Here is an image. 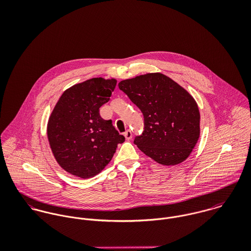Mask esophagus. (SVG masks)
<instances>
[{"label": "esophagus", "mask_w": 251, "mask_h": 251, "mask_svg": "<svg viewBox=\"0 0 251 251\" xmlns=\"http://www.w3.org/2000/svg\"><path fill=\"white\" fill-rule=\"evenodd\" d=\"M125 137H126V140H130L131 138H132V132H131V130H126V132H125Z\"/></svg>", "instance_id": "34e87169"}]
</instances>
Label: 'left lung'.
<instances>
[{
    "label": "left lung",
    "mask_w": 251,
    "mask_h": 251,
    "mask_svg": "<svg viewBox=\"0 0 251 251\" xmlns=\"http://www.w3.org/2000/svg\"><path fill=\"white\" fill-rule=\"evenodd\" d=\"M118 86L143 113L144 131L134 139L141 151L162 165L184 161L200 135L194 99L162 73L136 76Z\"/></svg>",
    "instance_id": "1"
}]
</instances>
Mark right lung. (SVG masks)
<instances>
[{"label": "right lung", "instance_id": "obj_1", "mask_svg": "<svg viewBox=\"0 0 251 251\" xmlns=\"http://www.w3.org/2000/svg\"><path fill=\"white\" fill-rule=\"evenodd\" d=\"M115 79L92 78L68 89L58 100L47 125L52 152L68 173L87 179L110 162L118 144L125 141L100 108L114 92Z\"/></svg>", "mask_w": 251, "mask_h": 251}]
</instances>
